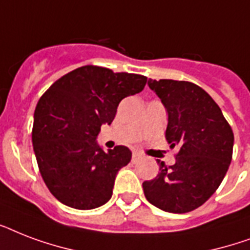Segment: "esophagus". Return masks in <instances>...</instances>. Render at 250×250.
<instances>
[{
  "instance_id": "esophagus-1",
  "label": "esophagus",
  "mask_w": 250,
  "mask_h": 250,
  "mask_svg": "<svg viewBox=\"0 0 250 250\" xmlns=\"http://www.w3.org/2000/svg\"><path fill=\"white\" fill-rule=\"evenodd\" d=\"M140 158H141L140 153H137V152L132 153V162H137V161L140 160Z\"/></svg>"
}]
</instances>
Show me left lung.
Masks as SVG:
<instances>
[{
	"label": "left lung",
	"mask_w": 250,
	"mask_h": 250,
	"mask_svg": "<svg viewBox=\"0 0 250 250\" xmlns=\"http://www.w3.org/2000/svg\"><path fill=\"white\" fill-rule=\"evenodd\" d=\"M148 85L166 107V140L179 152L172 166L157 160L160 172L143 183L144 194L164 211L188 213L221 186L232 160V128L215 101L196 84L149 79Z\"/></svg>",
	"instance_id": "8db88e82"
}]
</instances>
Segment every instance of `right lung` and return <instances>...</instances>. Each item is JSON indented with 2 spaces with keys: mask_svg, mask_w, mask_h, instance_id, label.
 I'll use <instances>...</instances> for the list:
<instances>
[{
  "mask_svg": "<svg viewBox=\"0 0 250 250\" xmlns=\"http://www.w3.org/2000/svg\"><path fill=\"white\" fill-rule=\"evenodd\" d=\"M146 78L83 66L49 86L33 115L32 144L40 174L50 193L79 210L98 208L113 194L118 171L132 153L97 144L102 125H111L119 102L144 89Z\"/></svg>",
  "mask_w": 250,
  "mask_h": 250,
  "instance_id": "1",
  "label": "right lung"
}]
</instances>
